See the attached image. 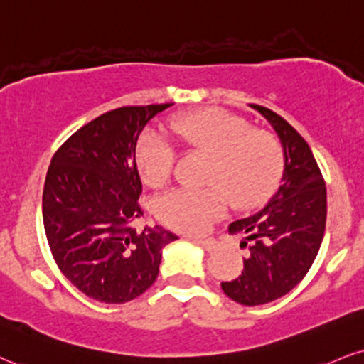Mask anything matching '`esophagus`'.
I'll return each instance as SVG.
<instances>
[{
  "instance_id": "1",
  "label": "esophagus",
  "mask_w": 364,
  "mask_h": 364,
  "mask_svg": "<svg viewBox=\"0 0 364 364\" xmlns=\"http://www.w3.org/2000/svg\"><path fill=\"white\" fill-rule=\"evenodd\" d=\"M195 244H198L205 249V251H213L217 249V240L215 239H195Z\"/></svg>"
}]
</instances>
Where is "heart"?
I'll use <instances>...</instances> for the list:
<instances>
[{
	"label": "heart",
	"mask_w": 364,
	"mask_h": 364,
	"mask_svg": "<svg viewBox=\"0 0 364 364\" xmlns=\"http://www.w3.org/2000/svg\"><path fill=\"white\" fill-rule=\"evenodd\" d=\"M168 135L185 152L207 157L200 190L179 188L156 201V215L173 229L198 234L232 208L246 210L273 193L283 173V147L268 130L251 129L242 117L222 110L188 112L168 124ZM135 164L149 186L159 188L174 168L164 135L146 132L135 147Z\"/></svg>",
	"instance_id": "heart-1"
}]
</instances>
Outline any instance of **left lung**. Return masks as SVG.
Masks as SVG:
<instances>
[{"label": "left lung", "instance_id": "obj_1", "mask_svg": "<svg viewBox=\"0 0 364 364\" xmlns=\"http://www.w3.org/2000/svg\"><path fill=\"white\" fill-rule=\"evenodd\" d=\"M277 130L283 146L282 185L261 212L232 222L230 234H244V269L222 290L240 305L269 304L282 299L309 273L326 230L327 191L317 161L305 139L271 112L252 105Z\"/></svg>", "mask_w": 364, "mask_h": 364}]
</instances>
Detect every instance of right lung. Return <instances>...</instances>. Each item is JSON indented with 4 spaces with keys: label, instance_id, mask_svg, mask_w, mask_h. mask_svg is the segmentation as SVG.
<instances>
[{
    "label": "right lung",
    "instance_id": "1",
    "mask_svg": "<svg viewBox=\"0 0 364 364\" xmlns=\"http://www.w3.org/2000/svg\"><path fill=\"white\" fill-rule=\"evenodd\" d=\"M173 103L122 107L82 125L57 149L42 215L52 256L90 299L125 304L156 282L163 247L178 239L161 225L137 234L144 215L135 146L152 117Z\"/></svg>",
    "mask_w": 364,
    "mask_h": 364
}]
</instances>
